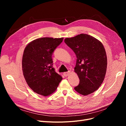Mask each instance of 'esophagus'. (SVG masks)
<instances>
[{
  "instance_id": "esophagus-1",
  "label": "esophagus",
  "mask_w": 126,
  "mask_h": 126,
  "mask_svg": "<svg viewBox=\"0 0 126 126\" xmlns=\"http://www.w3.org/2000/svg\"><path fill=\"white\" fill-rule=\"evenodd\" d=\"M70 74V71H68V72H65L63 73V75L65 76V77H67L69 76Z\"/></svg>"
}]
</instances>
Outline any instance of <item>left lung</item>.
I'll return each instance as SVG.
<instances>
[{
  "label": "left lung",
  "mask_w": 126,
  "mask_h": 126,
  "mask_svg": "<svg viewBox=\"0 0 126 126\" xmlns=\"http://www.w3.org/2000/svg\"><path fill=\"white\" fill-rule=\"evenodd\" d=\"M64 42L77 58L75 71L80 83L75 87V90L83 95L93 93L100 87L106 73L107 59L103 44L85 34L66 38Z\"/></svg>",
  "instance_id": "1"
}]
</instances>
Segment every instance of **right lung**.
<instances>
[{
    "label": "right lung",
    "mask_w": 126,
    "mask_h": 126,
    "mask_svg": "<svg viewBox=\"0 0 126 126\" xmlns=\"http://www.w3.org/2000/svg\"><path fill=\"white\" fill-rule=\"evenodd\" d=\"M63 38L37 39L25 47L22 66L25 80L36 93L48 96L54 92L62 80L52 67V55Z\"/></svg>",
    "instance_id": "right-lung-1"
}]
</instances>
